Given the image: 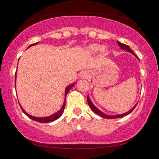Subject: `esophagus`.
<instances>
[{
    "label": "esophagus",
    "mask_w": 159,
    "mask_h": 159,
    "mask_svg": "<svg viewBox=\"0 0 159 159\" xmlns=\"http://www.w3.org/2000/svg\"><path fill=\"white\" fill-rule=\"evenodd\" d=\"M82 77H86V75L83 73V75H82Z\"/></svg>",
    "instance_id": "esophagus-1"
}]
</instances>
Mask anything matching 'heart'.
Wrapping results in <instances>:
<instances>
[{"label":"heart","mask_w":159,"mask_h":159,"mask_svg":"<svg viewBox=\"0 0 159 159\" xmlns=\"http://www.w3.org/2000/svg\"><path fill=\"white\" fill-rule=\"evenodd\" d=\"M98 48V45H92V46H91L90 48V49L91 51H96V50H97Z\"/></svg>","instance_id":"heart-1"}]
</instances>
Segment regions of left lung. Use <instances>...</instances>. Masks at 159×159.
<instances>
[{"label": "left lung", "mask_w": 159, "mask_h": 159, "mask_svg": "<svg viewBox=\"0 0 159 159\" xmlns=\"http://www.w3.org/2000/svg\"><path fill=\"white\" fill-rule=\"evenodd\" d=\"M117 43H118V45H120V48H123V49H125V50H126L127 52H129L132 53V54H134V56L137 57V56H136V54H134V52H133V51L132 50V49H130V48H129V45L123 44V43H120V42H118V41H117ZM87 102H88L89 106L90 107V108L92 109L93 111V112L96 113V114H97L98 115H99V116H101L102 117L106 118V119H114V118H120V117H123V116H126V115H128V114H130V113L132 112V111L133 110H134V109L135 108V107H136V105H135V106H134V107H133L132 109H131V110L129 111V112L125 113V114H120V115H115V116H107V115H105V114H103V113H102L101 111H100L99 110H98V109L96 108V107H95L93 105V103L91 102V101H90V98H89V96H87Z\"/></svg>", "instance_id": "left-lung-1"}]
</instances>
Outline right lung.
Wrapping results in <instances>:
<instances>
[{
    "label": "right lung",
    "instance_id": "1",
    "mask_svg": "<svg viewBox=\"0 0 159 159\" xmlns=\"http://www.w3.org/2000/svg\"><path fill=\"white\" fill-rule=\"evenodd\" d=\"M37 43H34V44H32V45H30V46H29V47L32 46V45H36V44H37ZM16 75H15V84H16ZM73 86H74V84H72V85L69 86V87H67L66 89V91H65V96H66V94L68 93V92H69V90H70V89L72 88V87H73ZM65 105H66V101L64 102V103H63V107H61V110H60L59 111H57V112L56 114H53V115H52V116H47V117H42V118L34 117V116H30V115H29L28 114H27V113L25 112V111L23 110V109H22V107H21V105H20V107H21V110H22L23 112L25 113V114H26L27 116H28L29 118H30V119H31V120H34V121H36V122H39V123H49V122H53V121H54V120H56L57 119H58V118H59L60 116H61L62 114H63V110H64Z\"/></svg>",
    "mask_w": 159,
    "mask_h": 159
}]
</instances>
